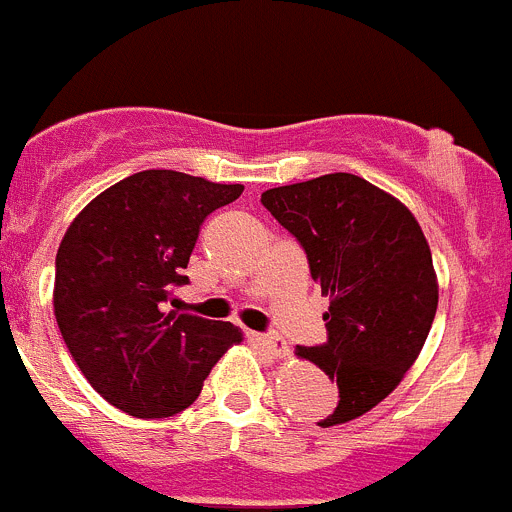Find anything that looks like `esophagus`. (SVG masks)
<instances>
[{
    "instance_id": "1",
    "label": "esophagus",
    "mask_w": 512,
    "mask_h": 512,
    "mask_svg": "<svg viewBox=\"0 0 512 512\" xmlns=\"http://www.w3.org/2000/svg\"><path fill=\"white\" fill-rule=\"evenodd\" d=\"M251 341L259 343L266 354L277 356V359H282V356L289 354V346L284 343V338L274 336V333H251Z\"/></svg>"
}]
</instances>
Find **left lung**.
Listing matches in <instances>:
<instances>
[{
	"mask_svg": "<svg viewBox=\"0 0 512 512\" xmlns=\"http://www.w3.org/2000/svg\"><path fill=\"white\" fill-rule=\"evenodd\" d=\"M261 205L295 235L310 277L330 297L328 341L297 346L338 387V405L318 425L359 418L400 384L436 318L423 230L402 202L354 174L266 189Z\"/></svg>",
	"mask_w": 512,
	"mask_h": 512,
	"instance_id": "left-lung-1",
	"label": "left lung"
}]
</instances>
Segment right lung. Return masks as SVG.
Wrapping results in <instances>:
<instances>
[{"instance_id": "right-lung-1", "label": "right lung", "mask_w": 512, "mask_h": 512, "mask_svg": "<svg viewBox=\"0 0 512 512\" xmlns=\"http://www.w3.org/2000/svg\"><path fill=\"white\" fill-rule=\"evenodd\" d=\"M182 171L148 169L112 184L76 215L56 253L53 310L63 343L94 390L135 418L189 408L241 330L166 310L200 225L241 197Z\"/></svg>"}]
</instances>
